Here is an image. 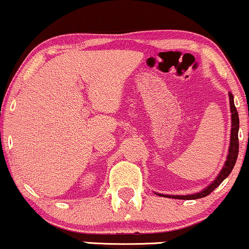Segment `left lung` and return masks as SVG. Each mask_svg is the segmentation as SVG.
Masks as SVG:
<instances>
[{
  "mask_svg": "<svg viewBox=\"0 0 249 249\" xmlns=\"http://www.w3.org/2000/svg\"><path fill=\"white\" fill-rule=\"evenodd\" d=\"M230 96V106H231V118H232V130H231V142H230V148H229V155H228V160H226L225 165L223 166L221 174L217 176V178L213 181V184H210L206 190H203L202 192L196 194H192V195H163V194H159L161 196H165V197H172V199H180V200H195V199H201V197L207 196L209 195L212 192L215 190L216 187H218L221 185V182L224 180V179L228 177V176L231 174L232 169L237 162L238 159V153H239V139H238V131H239V116H238V111L237 108L234 106V101H233V95L232 93H229Z\"/></svg>",
  "mask_w": 249,
  "mask_h": 249,
  "instance_id": "left-lung-1",
  "label": "left lung"
}]
</instances>
